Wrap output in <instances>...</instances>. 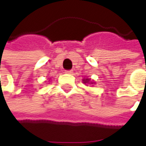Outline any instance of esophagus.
Instances as JSON below:
<instances>
[{"mask_svg": "<svg viewBox=\"0 0 146 146\" xmlns=\"http://www.w3.org/2000/svg\"><path fill=\"white\" fill-rule=\"evenodd\" d=\"M65 73H67V74H71V73H73V71L72 70H67V71H65Z\"/></svg>", "mask_w": 146, "mask_h": 146, "instance_id": "1", "label": "esophagus"}]
</instances>
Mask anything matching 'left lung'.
Instances as JSON below:
<instances>
[{"label":"left lung","instance_id":"obj_1","mask_svg":"<svg viewBox=\"0 0 146 146\" xmlns=\"http://www.w3.org/2000/svg\"><path fill=\"white\" fill-rule=\"evenodd\" d=\"M83 83L84 84H86V85H88V84H96L93 80H91V78H83Z\"/></svg>","mask_w":146,"mask_h":146}]
</instances>
